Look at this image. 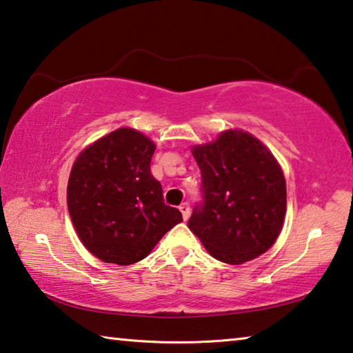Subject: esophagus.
<instances>
[{"label": "esophagus", "instance_id": "1", "mask_svg": "<svg viewBox=\"0 0 353 353\" xmlns=\"http://www.w3.org/2000/svg\"><path fill=\"white\" fill-rule=\"evenodd\" d=\"M180 211H181V214H183V219L188 221L189 219V214H191V207H189V203L188 202L181 203L180 205Z\"/></svg>", "mask_w": 353, "mask_h": 353}]
</instances>
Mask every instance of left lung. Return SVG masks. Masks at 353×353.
Returning <instances> with one entry per match:
<instances>
[{"label": "left lung", "instance_id": "left-lung-1", "mask_svg": "<svg viewBox=\"0 0 353 353\" xmlns=\"http://www.w3.org/2000/svg\"><path fill=\"white\" fill-rule=\"evenodd\" d=\"M202 172V203L188 227L214 259L240 265L259 257L279 236L287 208L285 178L259 139L229 129L192 146Z\"/></svg>", "mask_w": 353, "mask_h": 353}]
</instances>
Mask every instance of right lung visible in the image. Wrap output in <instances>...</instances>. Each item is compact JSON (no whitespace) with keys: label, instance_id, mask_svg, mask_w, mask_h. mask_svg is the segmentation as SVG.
I'll use <instances>...</instances> for the list:
<instances>
[{"label":"right lung","instance_id":"obj_1","mask_svg":"<svg viewBox=\"0 0 353 353\" xmlns=\"http://www.w3.org/2000/svg\"><path fill=\"white\" fill-rule=\"evenodd\" d=\"M154 150L142 132L120 128L74 162L68 210L80 241L102 262H139L183 221L180 211L164 203L161 183L151 175Z\"/></svg>","mask_w":353,"mask_h":353}]
</instances>
